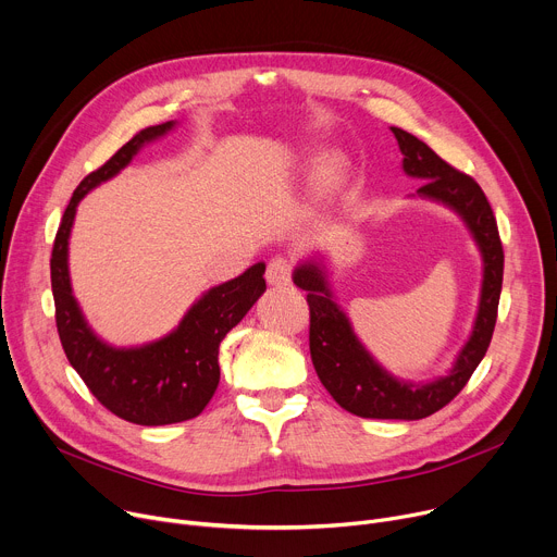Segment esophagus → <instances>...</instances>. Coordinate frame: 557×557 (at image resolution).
<instances>
[{
  "label": "esophagus",
  "instance_id": "1",
  "mask_svg": "<svg viewBox=\"0 0 557 557\" xmlns=\"http://www.w3.org/2000/svg\"><path fill=\"white\" fill-rule=\"evenodd\" d=\"M290 273H293V262L284 255L273 257L267 264V282L273 286H286L290 282Z\"/></svg>",
  "mask_w": 557,
  "mask_h": 557
}]
</instances>
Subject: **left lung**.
<instances>
[{"instance_id": "left-lung-1", "label": "left lung", "mask_w": 557, "mask_h": 557, "mask_svg": "<svg viewBox=\"0 0 557 557\" xmlns=\"http://www.w3.org/2000/svg\"><path fill=\"white\" fill-rule=\"evenodd\" d=\"M403 152V170L410 176L425 178L419 195L448 203L472 231L481 255H484V284L474 331L457 358L450 376L414 387L400 383L381 369L362 345L356 341L347 315L331 300L324 273L315 264H302L293 275V282L309 290V349L315 374L326 392L347 412L362 419H425L441 407H446L470 381L481 358L486 356L502 293L504 277V248L497 231L493 208L479 188V183L443 161L432 147L414 134L392 127Z\"/></svg>"}]
</instances>
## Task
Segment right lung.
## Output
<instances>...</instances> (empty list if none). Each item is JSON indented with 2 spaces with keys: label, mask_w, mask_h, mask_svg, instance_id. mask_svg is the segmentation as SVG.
<instances>
[{
  "label": "right lung",
  "mask_w": 557,
  "mask_h": 557,
  "mask_svg": "<svg viewBox=\"0 0 557 557\" xmlns=\"http://www.w3.org/2000/svg\"><path fill=\"white\" fill-rule=\"evenodd\" d=\"M172 125L170 121L140 129L104 165L81 181L62 214L51 252V288L62 349L100 405L136 425H170L203 412L219 385L221 341L267 290V267L255 264L244 275L210 288L170 336L138 349L109 347L87 326L71 295L66 269L76 206L98 183L121 172L143 143L163 136Z\"/></svg>",
  "instance_id": "obj_1"
}]
</instances>
